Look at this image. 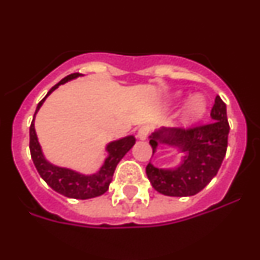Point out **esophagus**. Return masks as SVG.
Masks as SVG:
<instances>
[{"mask_svg": "<svg viewBox=\"0 0 260 260\" xmlns=\"http://www.w3.org/2000/svg\"><path fill=\"white\" fill-rule=\"evenodd\" d=\"M148 134H150V127H148V126H142V127L138 130L137 137L139 138V139H142V141H144V139L148 137Z\"/></svg>", "mask_w": 260, "mask_h": 260, "instance_id": "1", "label": "esophagus"}]
</instances>
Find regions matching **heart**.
<instances>
[{
    "instance_id": "obj_1",
    "label": "heart",
    "mask_w": 260,
    "mask_h": 260,
    "mask_svg": "<svg viewBox=\"0 0 260 260\" xmlns=\"http://www.w3.org/2000/svg\"><path fill=\"white\" fill-rule=\"evenodd\" d=\"M206 112H207V102H206V99L201 93H195V95H192L189 99L187 105H186L185 118L187 121L195 122V121L201 119L206 114Z\"/></svg>"
}]
</instances>
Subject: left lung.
Returning a JSON list of instances; mask_svg holds the SVG:
<instances>
[{
    "label": "left lung",
    "instance_id": "left-lung-1",
    "mask_svg": "<svg viewBox=\"0 0 260 260\" xmlns=\"http://www.w3.org/2000/svg\"><path fill=\"white\" fill-rule=\"evenodd\" d=\"M212 122L192 128L156 130L150 135L152 155L158 144L178 148L182 158L178 167L161 169L148 162L146 173L156 191L168 197L198 194L217 174L228 147L229 123L226 105L216 96L211 109Z\"/></svg>",
    "mask_w": 260,
    "mask_h": 260
}]
</instances>
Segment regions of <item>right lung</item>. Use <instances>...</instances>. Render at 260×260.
Returning <instances> with one entry per match:
<instances>
[{
	"mask_svg": "<svg viewBox=\"0 0 260 260\" xmlns=\"http://www.w3.org/2000/svg\"><path fill=\"white\" fill-rule=\"evenodd\" d=\"M80 74L68 75L61 82H58L56 86H53L49 89V92L47 93V96L38 104L35 116L43 103L45 102V99L54 89L58 88L61 84L68 83L69 80L75 79ZM35 116H34L31 126H29V151H31L32 161L35 164L39 174L48 183V186H50L58 194L73 199H91L95 198V197H100L105 191H108L117 164L135 144L134 135H128V137L121 138V139L108 143L107 148H105L108 156L105 157L104 164L100 167V169L96 173L83 174L77 171H73V169H69V168H62L52 164L45 158L35 132Z\"/></svg>",
	"mask_w": 260,
	"mask_h": 260,
	"instance_id": "1",
	"label": "right lung"
}]
</instances>
